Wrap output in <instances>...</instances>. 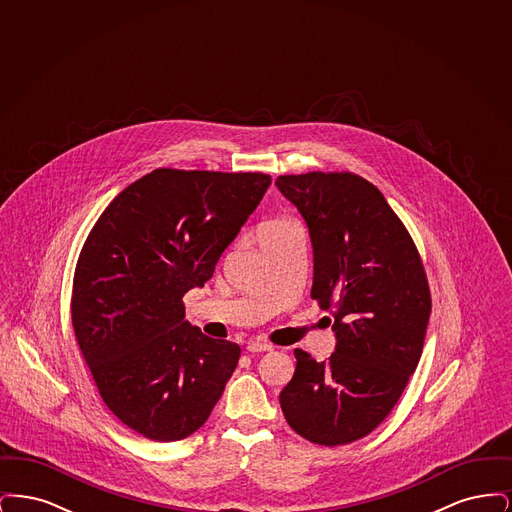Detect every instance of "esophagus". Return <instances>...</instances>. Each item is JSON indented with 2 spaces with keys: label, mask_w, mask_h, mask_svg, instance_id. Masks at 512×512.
<instances>
[{
  "label": "esophagus",
  "mask_w": 512,
  "mask_h": 512,
  "mask_svg": "<svg viewBox=\"0 0 512 512\" xmlns=\"http://www.w3.org/2000/svg\"><path fill=\"white\" fill-rule=\"evenodd\" d=\"M247 351L249 353H265V351H272V345L265 343V341H249Z\"/></svg>",
  "instance_id": "1"
}]
</instances>
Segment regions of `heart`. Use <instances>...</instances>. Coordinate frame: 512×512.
I'll return each instance as SVG.
<instances>
[{
	"mask_svg": "<svg viewBox=\"0 0 512 512\" xmlns=\"http://www.w3.org/2000/svg\"><path fill=\"white\" fill-rule=\"evenodd\" d=\"M282 222H286V220H270V222H265V224L261 226V230H267V228H274V226H278V224H282Z\"/></svg>",
	"mask_w": 512,
	"mask_h": 512,
	"instance_id": "obj_1",
	"label": "heart"
}]
</instances>
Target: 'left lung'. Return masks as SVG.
Returning <instances> with one entry per match:
<instances>
[{"mask_svg":"<svg viewBox=\"0 0 512 512\" xmlns=\"http://www.w3.org/2000/svg\"><path fill=\"white\" fill-rule=\"evenodd\" d=\"M307 222L313 290L336 351L295 349L280 407L301 438L334 447L365 438L395 407L422 355L432 297L420 255L386 197L351 172L278 176Z\"/></svg>","mask_w":512,"mask_h":512,"instance_id":"obj_1","label":"left lung"}]
</instances>
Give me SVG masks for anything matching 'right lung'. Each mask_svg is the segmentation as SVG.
Here are the masks:
<instances>
[{
  "instance_id": "1",
  "label": "right lung",
  "mask_w": 512,
  "mask_h": 512,
  "mask_svg": "<svg viewBox=\"0 0 512 512\" xmlns=\"http://www.w3.org/2000/svg\"><path fill=\"white\" fill-rule=\"evenodd\" d=\"M270 186L263 172L157 169L117 195L74 270V336L107 409L130 430L178 441L199 430L240 345L184 320Z\"/></svg>"
}]
</instances>
